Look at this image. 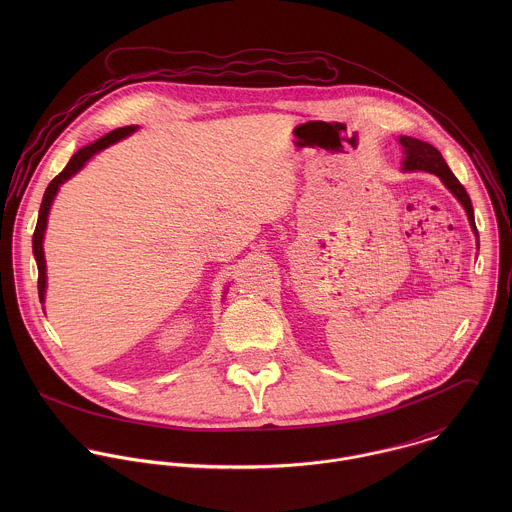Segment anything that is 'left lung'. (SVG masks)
I'll use <instances>...</instances> for the list:
<instances>
[{"mask_svg": "<svg viewBox=\"0 0 512 512\" xmlns=\"http://www.w3.org/2000/svg\"><path fill=\"white\" fill-rule=\"evenodd\" d=\"M402 147H404V163H402V169L404 171H428V173H434L438 175L439 179L443 181V185L455 195V199L463 205L467 217H469V224L475 232V236L479 238L477 234V226H475V217H473V205H471V199L465 191V187L457 181V177L451 173V169L447 167L445 159L441 157L438 149L422 140H416V138H408V136H402L398 140ZM479 244V240H477Z\"/></svg>", "mask_w": 512, "mask_h": 512, "instance_id": "left-lung-1", "label": "left lung"}]
</instances>
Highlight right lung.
<instances>
[{"mask_svg": "<svg viewBox=\"0 0 512 512\" xmlns=\"http://www.w3.org/2000/svg\"><path fill=\"white\" fill-rule=\"evenodd\" d=\"M138 130V126H126V128H118V130H112L110 134L102 136L100 140H96L94 144L90 146L80 147L71 161L67 163V167L49 183L45 195H43V203H41V209H39V219H37V226H35V232H33V256L37 260V270H39V282H37V288H39V299L43 303L45 299V288H47V266H45V254H43V238H45V228H47V217H49V211H51V205H53V199L59 191V187L71 179L74 173H78L84 163L98 151H102L104 147L112 146L124 138H128L130 134H134Z\"/></svg>", "mask_w": 512, "mask_h": 512, "instance_id": "1", "label": "right lung"}]
</instances>
